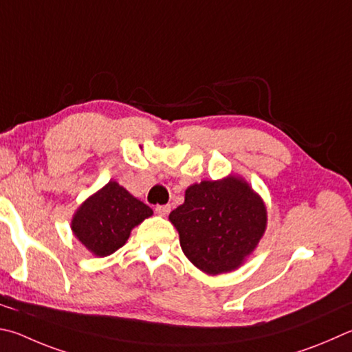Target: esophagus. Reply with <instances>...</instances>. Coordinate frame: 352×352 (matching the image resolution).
<instances>
[{"label":"esophagus","instance_id":"34e87169","mask_svg":"<svg viewBox=\"0 0 352 352\" xmlns=\"http://www.w3.org/2000/svg\"><path fill=\"white\" fill-rule=\"evenodd\" d=\"M155 212L162 217H166L170 212V204H158L155 206Z\"/></svg>","mask_w":352,"mask_h":352}]
</instances>
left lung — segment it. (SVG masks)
Instances as JSON below:
<instances>
[{
    "label": "left lung",
    "mask_w": 352,
    "mask_h": 352,
    "mask_svg": "<svg viewBox=\"0 0 352 352\" xmlns=\"http://www.w3.org/2000/svg\"><path fill=\"white\" fill-rule=\"evenodd\" d=\"M169 220L184 255L215 276L237 270L254 251L266 229V208L246 182L228 177L189 186Z\"/></svg>",
    "instance_id": "1"
}]
</instances>
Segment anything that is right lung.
I'll return each mask as SVG.
<instances>
[{"instance_id":"obj_1","label":"right lung","mask_w":352,"mask_h":352,"mask_svg":"<svg viewBox=\"0 0 352 352\" xmlns=\"http://www.w3.org/2000/svg\"><path fill=\"white\" fill-rule=\"evenodd\" d=\"M152 215V209L137 200L117 182L81 204L72 220V231L89 251L106 257L129 239L133 226Z\"/></svg>"}]
</instances>
